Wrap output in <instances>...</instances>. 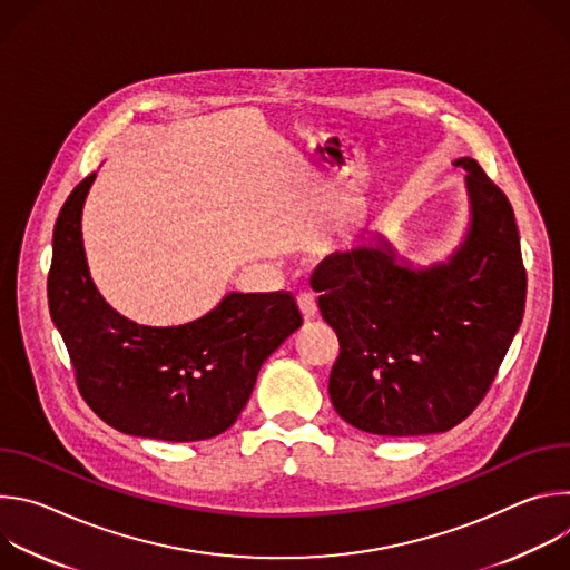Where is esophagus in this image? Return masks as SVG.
Returning a JSON list of instances; mask_svg holds the SVG:
<instances>
[{
  "label": "esophagus",
  "instance_id": "34e87169",
  "mask_svg": "<svg viewBox=\"0 0 570 570\" xmlns=\"http://www.w3.org/2000/svg\"><path fill=\"white\" fill-rule=\"evenodd\" d=\"M297 306H299V313H302V317H304L306 322H311V320L317 317V304H315V297H313V295L302 293V295L297 297Z\"/></svg>",
  "mask_w": 570,
  "mask_h": 570
}]
</instances>
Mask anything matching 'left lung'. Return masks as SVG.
Listing matches in <instances>:
<instances>
[{
  "label": "left lung",
  "mask_w": 570,
  "mask_h": 570,
  "mask_svg": "<svg viewBox=\"0 0 570 570\" xmlns=\"http://www.w3.org/2000/svg\"><path fill=\"white\" fill-rule=\"evenodd\" d=\"M466 227L438 262L405 259L381 232L324 259L311 284L336 332V413L372 435L413 438L460 424L490 390L525 308V268L508 196L471 157Z\"/></svg>",
  "instance_id": "8db88e82"
}]
</instances>
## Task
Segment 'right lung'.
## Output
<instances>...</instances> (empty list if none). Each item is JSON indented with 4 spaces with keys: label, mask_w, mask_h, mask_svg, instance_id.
<instances>
[{
    "label": "right lung",
    "mask_w": 570,
    "mask_h": 570,
    "mask_svg": "<svg viewBox=\"0 0 570 570\" xmlns=\"http://www.w3.org/2000/svg\"><path fill=\"white\" fill-rule=\"evenodd\" d=\"M97 176L65 200L53 227L49 313L78 390L112 429L165 442L227 431L253 394L266 358L302 327L288 293H227L203 317L148 327L99 293L83 246V205Z\"/></svg>",
    "instance_id": "1"
}]
</instances>
